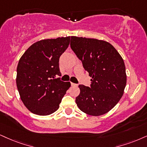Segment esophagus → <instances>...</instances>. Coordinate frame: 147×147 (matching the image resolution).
Returning <instances> with one entry per match:
<instances>
[{"label": "esophagus", "mask_w": 147, "mask_h": 147, "mask_svg": "<svg viewBox=\"0 0 147 147\" xmlns=\"http://www.w3.org/2000/svg\"><path fill=\"white\" fill-rule=\"evenodd\" d=\"M71 86H77L76 84H74V83H72V82H71Z\"/></svg>", "instance_id": "1"}]
</instances>
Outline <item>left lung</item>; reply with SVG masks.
<instances>
[{"mask_svg":"<svg viewBox=\"0 0 147 147\" xmlns=\"http://www.w3.org/2000/svg\"><path fill=\"white\" fill-rule=\"evenodd\" d=\"M71 48L92 79L90 87L80 84L76 103L88 115L107 113L119 102L127 82L123 59L110 43L97 39L71 37Z\"/></svg>","mask_w":147,"mask_h":147,"instance_id":"left-lung-1","label":"left lung"}]
</instances>
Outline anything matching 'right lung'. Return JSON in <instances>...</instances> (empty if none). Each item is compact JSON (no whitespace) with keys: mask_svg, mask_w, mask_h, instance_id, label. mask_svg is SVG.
<instances>
[{"mask_svg":"<svg viewBox=\"0 0 147 147\" xmlns=\"http://www.w3.org/2000/svg\"><path fill=\"white\" fill-rule=\"evenodd\" d=\"M70 42V37L39 41L31 45L20 59L16 84L21 100L27 109L37 115H51L70 87L63 82L59 58Z\"/></svg>","mask_w":147,"mask_h":147,"instance_id":"1","label":"right lung"}]
</instances>
